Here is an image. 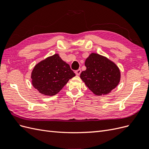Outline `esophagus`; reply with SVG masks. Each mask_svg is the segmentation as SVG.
<instances>
[{
	"label": "esophagus",
	"instance_id": "1",
	"mask_svg": "<svg viewBox=\"0 0 149 149\" xmlns=\"http://www.w3.org/2000/svg\"><path fill=\"white\" fill-rule=\"evenodd\" d=\"M81 69H78V70L75 71V74L77 76H79L81 73Z\"/></svg>",
	"mask_w": 149,
	"mask_h": 149
}]
</instances>
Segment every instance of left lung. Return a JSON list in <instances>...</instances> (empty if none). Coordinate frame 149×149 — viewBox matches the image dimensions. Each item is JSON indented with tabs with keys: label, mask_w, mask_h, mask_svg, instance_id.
<instances>
[{
	"label": "left lung",
	"mask_w": 149,
	"mask_h": 149,
	"mask_svg": "<svg viewBox=\"0 0 149 149\" xmlns=\"http://www.w3.org/2000/svg\"><path fill=\"white\" fill-rule=\"evenodd\" d=\"M86 70L80 78L96 95L109 94L120 82V72L118 66L106 56L92 53L84 63Z\"/></svg>",
	"instance_id": "1"
}]
</instances>
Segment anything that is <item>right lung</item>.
I'll use <instances>...</instances> for the list:
<instances>
[{
  "instance_id": "obj_1",
  "label": "right lung",
  "mask_w": 149,
  "mask_h": 149,
  "mask_svg": "<svg viewBox=\"0 0 149 149\" xmlns=\"http://www.w3.org/2000/svg\"><path fill=\"white\" fill-rule=\"evenodd\" d=\"M75 76L70 65L55 54L39 62L31 71L33 86L45 96L59 93L69 79Z\"/></svg>"
}]
</instances>
